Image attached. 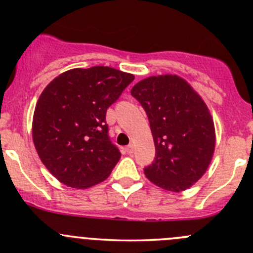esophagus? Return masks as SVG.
Masks as SVG:
<instances>
[{
  "instance_id": "obj_1",
  "label": "esophagus",
  "mask_w": 253,
  "mask_h": 253,
  "mask_svg": "<svg viewBox=\"0 0 253 253\" xmlns=\"http://www.w3.org/2000/svg\"><path fill=\"white\" fill-rule=\"evenodd\" d=\"M133 151H134V146H133L132 144H129L128 146H126V152H127V154L131 155V154H133Z\"/></svg>"
}]
</instances>
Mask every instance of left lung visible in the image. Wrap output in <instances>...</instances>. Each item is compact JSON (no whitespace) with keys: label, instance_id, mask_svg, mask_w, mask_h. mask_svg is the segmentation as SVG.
<instances>
[{"label":"left lung","instance_id":"obj_1","mask_svg":"<svg viewBox=\"0 0 253 253\" xmlns=\"http://www.w3.org/2000/svg\"><path fill=\"white\" fill-rule=\"evenodd\" d=\"M148 115L155 160L144 168L152 184L181 192L198 181L215 150V127L207 104L182 78L149 77L131 90Z\"/></svg>","mask_w":253,"mask_h":253}]
</instances>
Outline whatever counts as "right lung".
I'll use <instances>...</instances> for the list:
<instances>
[{
  "instance_id": "obj_1",
  "label": "right lung",
  "mask_w": 253,
  "mask_h": 253,
  "mask_svg": "<svg viewBox=\"0 0 253 253\" xmlns=\"http://www.w3.org/2000/svg\"><path fill=\"white\" fill-rule=\"evenodd\" d=\"M133 79V74L95 66L69 69L44 88L33 114V143L60 182L87 188L112 173L121 154L109 139L105 114Z\"/></svg>"
}]
</instances>
